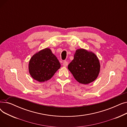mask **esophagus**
<instances>
[{
	"label": "esophagus",
	"instance_id": "1",
	"mask_svg": "<svg viewBox=\"0 0 127 127\" xmlns=\"http://www.w3.org/2000/svg\"><path fill=\"white\" fill-rule=\"evenodd\" d=\"M63 65L64 66H67L68 65V62L66 61H64L63 63Z\"/></svg>",
	"mask_w": 127,
	"mask_h": 127
}]
</instances>
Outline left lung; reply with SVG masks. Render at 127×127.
I'll use <instances>...</instances> for the list:
<instances>
[{
    "label": "left lung",
    "instance_id": "1",
    "mask_svg": "<svg viewBox=\"0 0 127 127\" xmlns=\"http://www.w3.org/2000/svg\"><path fill=\"white\" fill-rule=\"evenodd\" d=\"M100 63L94 53L83 49L76 51L74 60L69 64L68 69L79 83L87 84L97 78L100 71Z\"/></svg>",
    "mask_w": 127,
    "mask_h": 127
}]
</instances>
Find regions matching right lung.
Instances as JSON below:
<instances>
[{
    "mask_svg": "<svg viewBox=\"0 0 127 127\" xmlns=\"http://www.w3.org/2000/svg\"><path fill=\"white\" fill-rule=\"evenodd\" d=\"M61 67L59 60L49 48H45L33 55L29 64L31 77L42 82L48 80Z\"/></svg>",
    "mask_w": 127,
    "mask_h": 127,
    "instance_id": "add662e5",
    "label": "right lung"
}]
</instances>
